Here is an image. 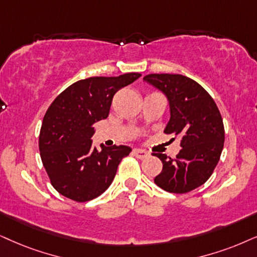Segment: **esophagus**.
<instances>
[{"label":"esophagus","mask_w":257,"mask_h":257,"mask_svg":"<svg viewBox=\"0 0 257 257\" xmlns=\"http://www.w3.org/2000/svg\"><path fill=\"white\" fill-rule=\"evenodd\" d=\"M133 154H134L138 159H145L149 157V153L144 151V149H134V151H133Z\"/></svg>","instance_id":"obj_1"}]
</instances>
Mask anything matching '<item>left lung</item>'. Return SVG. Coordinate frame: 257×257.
<instances>
[{"label": "left lung", "mask_w": 257, "mask_h": 257, "mask_svg": "<svg viewBox=\"0 0 257 257\" xmlns=\"http://www.w3.org/2000/svg\"><path fill=\"white\" fill-rule=\"evenodd\" d=\"M144 80L168 100L171 117L164 132L181 138L177 158L154 154L162 161L154 183L171 193L190 192L205 183L218 164L224 146L222 116L212 97L191 78L153 73Z\"/></svg>", "instance_id": "1"}]
</instances>
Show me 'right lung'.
Listing matches in <instances>:
<instances>
[{
	"instance_id": "right-lung-1",
	"label": "right lung",
	"mask_w": 257,
	"mask_h": 257,
	"mask_svg": "<svg viewBox=\"0 0 257 257\" xmlns=\"http://www.w3.org/2000/svg\"><path fill=\"white\" fill-rule=\"evenodd\" d=\"M140 73L91 77L64 90L45 113L39 149L51 184L78 203L100 196L111 185L128 146L92 147L93 124L109 116L112 97Z\"/></svg>"
}]
</instances>
